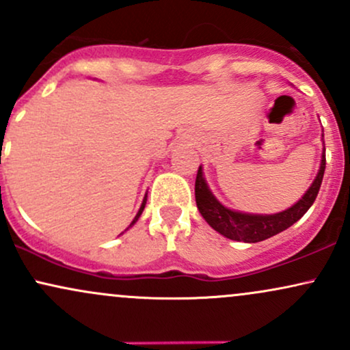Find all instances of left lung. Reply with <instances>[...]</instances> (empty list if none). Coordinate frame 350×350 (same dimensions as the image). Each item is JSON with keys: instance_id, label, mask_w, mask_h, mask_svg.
<instances>
[{"instance_id": "obj_1", "label": "left lung", "mask_w": 350, "mask_h": 350, "mask_svg": "<svg viewBox=\"0 0 350 350\" xmlns=\"http://www.w3.org/2000/svg\"><path fill=\"white\" fill-rule=\"evenodd\" d=\"M324 139V133H323ZM324 170H326V148H324L323 156H321V166L317 171L316 179L312 180L311 187L304 192L295 206L288 207L286 211L278 212V214H245V212L232 211L219 202L212 191L208 189L206 178H204L202 166H199L198 178H196V204L200 215L206 219V222L220 235L227 239L235 240V242L256 243L262 240L270 239V237L286 230L293 224L308 212L312 206L319 192L321 183H323Z\"/></svg>"}]
</instances>
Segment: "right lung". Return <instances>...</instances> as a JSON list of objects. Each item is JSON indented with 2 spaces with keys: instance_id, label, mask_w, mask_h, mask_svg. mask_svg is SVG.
Listing matches in <instances>:
<instances>
[{
  "instance_id": "add662e5",
  "label": "right lung",
  "mask_w": 350,
  "mask_h": 350,
  "mask_svg": "<svg viewBox=\"0 0 350 350\" xmlns=\"http://www.w3.org/2000/svg\"><path fill=\"white\" fill-rule=\"evenodd\" d=\"M146 198H148V196H144V199H143V204H142V207H139L138 214H136V215H135L133 222H131V224H130V227H131V226H135V224H136V220H138V219H139V215H142V214H143V208H144V206H146Z\"/></svg>"
}]
</instances>
